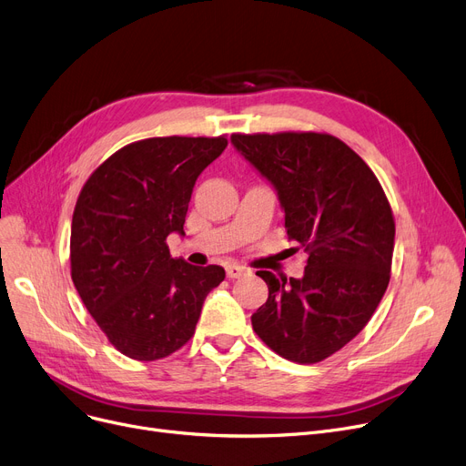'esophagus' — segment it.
I'll return each mask as SVG.
<instances>
[{
  "label": "esophagus",
  "instance_id": "1",
  "mask_svg": "<svg viewBox=\"0 0 466 466\" xmlns=\"http://www.w3.org/2000/svg\"><path fill=\"white\" fill-rule=\"evenodd\" d=\"M241 274H246L244 267H239V265H228L227 267V276L228 278H239Z\"/></svg>",
  "mask_w": 466,
  "mask_h": 466
}]
</instances>
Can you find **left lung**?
I'll return each instance as SVG.
<instances>
[{
    "label": "left lung",
    "instance_id": "8db88e82",
    "mask_svg": "<svg viewBox=\"0 0 466 466\" xmlns=\"http://www.w3.org/2000/svg\"><path fill=\"white\" fill-rule=\"evenodd\" d=\"M274 187L286 230L309 253L302 278L260 270L268 299L255 333L281 358L316 363L350 342L389 288L394 217L373 171L328 133L232 135Z\"/></svg>",
    "mask_w": 466,
    "mask_h": 466
}]
</instances>
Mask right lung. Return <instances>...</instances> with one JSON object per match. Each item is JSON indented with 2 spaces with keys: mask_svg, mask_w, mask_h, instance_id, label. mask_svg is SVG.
I'll use <instances>...</instances> for the list:
<instances>
[{
  "mask_svg": "<svg viewBox=\"0 0 466 466\" xmlns=\"http://www.w3.org/2000/svg\"><path fill=\"white\" fill-rule=\"evenodd\" d=\"M225 137H154L112 154L87 178L72 217V281L112 345L138 361L166 358L194 335L225 268L173 258L198 177Z\"/></svg>",
  "mask_w": 466,
  "mask_h": 466,
  "instance_id": "add662e5",
  "label": "right lung"
}]
</instances>
